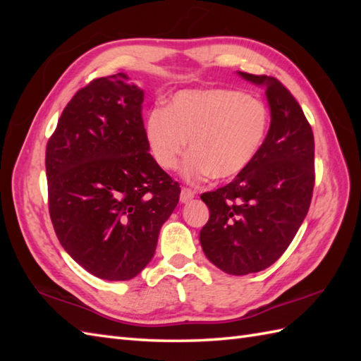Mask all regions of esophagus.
Segmentation results:
<instances>
[{
  "label": "esophagus",
  "mask_w": 361,
  "mask_h": 361,
  "mask_svg": "<svg viewBox=\"0 0 361 361\" xmlns=\"http://www.w3.org/2000/svg\"><path fill=\"white\" fill-rule=\"evenodd\" d=\"M194 197H195V192H194L192 189L183 188V189H181V194H180V202H181V203H188V202L192 200Z\"/></svg>",
  "instance_id": "esophagus-1"
}]
</instances>
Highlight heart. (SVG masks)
I'll list each match as a JSON object with an SVG mask.
<instances>
[{"instance_id":"obj_1","label":"heart","mask_w":361,"mask_h":361,"mask_svg":"<svg viewBox=\"0 0 361 361\" xmlns=\"http://www.w3.org/2000/svg\"><path fill=\"white\" fill-rule=\"evenodd\" d=\"M267 127V106L257 99L234 90H192L176 93L166 110H152L144 135L164 171L178 167L189 142L188 180H233L257 157Z\"/></svg>"}]
</instances>
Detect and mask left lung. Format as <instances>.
Returning <instances> with one entry per match:
<instances>
[{
	"label": "left lung",
	"mask_w": 361,
	"mask_h": 361,
	"mask_svg": "<svg viewBox=\"0 0 361 361\" xmlns=\"http://www.w3.org/2000/svg\"><path fill=\"white\" fill-rule=\"evenodd\" d=\"M239 74L267 88L271 124L247 171L202 194L209 220L200 231L206 257L234 276L262 271L283 255L307 216L315 185L313 132L293 94L274 78Z\"/></svg>",
	"instance_id": "1"
}]
</instances>
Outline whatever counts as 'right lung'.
<instances>
[{"label": "right lung", "instance_id": "right-lung-1", "mask_svg": "<svg viewBox=\"0 0 361 361\" xmlns=\"http://www.w3.org/2000/svg\"><path fill=\"white\" fill-rule=\"evenodd\" d=\"M127 80L118 73L80 88L46 145L54 231L75 262L106 281L144 270L181 190L149 153L144 91Z\"/></svg>", "mask_w": 361, "mask_h": 361}]
</instances>
